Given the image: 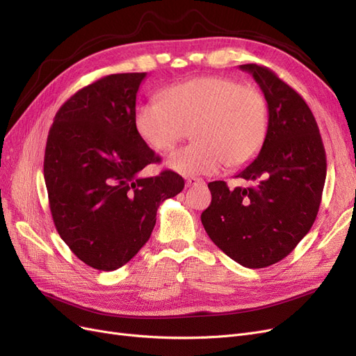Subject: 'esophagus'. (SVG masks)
Returning a JSON list of instances; mask_svg holds the SVG:
<instances>
[{
  "instance_id": "obj_1",
  "label": "esophagus",
  "mask_w": 356,
  "mask_h": 356,
  "mask_svg": "<svg viewBox=\"0 0 356 356\" xmlns=\"http://www.w3.org/2000/svg\"><path fill=\"white\" fill-rule=\"evenodd\" d=\"M202 182H203L202 178L188 177V178L186 179V186H187V187H193V186H196V184H202Z\"/></svg>"
}]
</instances>
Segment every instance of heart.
Instances as JSON below:
<instances>
[{
	"instance_id": "b5f03b06",
	"label": "heart",
	"mask_w": 356,
	"mask_h": 356,
	"mask_svg": "<svg viewBox=\"0 0 356 356\" xmlns=\"http://www.w3.org/2000/svg\"><path fill=\"white\" fill-rule=\"evenodd\" d=\"M160 101L139 106L135 123L157 152H169L190 131L195 141L168 159L178 174L209 175L224 165L242 166L266 141L268 105L254 86L212 75L172 86L161 92Z\"/></svg>"
}]
</instances>
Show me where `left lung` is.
<instances>
[{
    "instance_id": "1",
    "label": "left lung",
    "mask_w": 356,
    "mask_h": 356,
    "mask_svg": "<svg viewBox=\"0 0 356 356\" xmlns=\"http://www.w3.org/2000/svg\"><path fill=\"white\" fill-rule=\"evenodd\" d=\"M260 86L268 105V132L258 156L238 175L250 187L209 182L202 212L211 241L232 260L263 268L285 258L314 225L327 177L325 149L305 99L257 63L239 65Z\"/></svg>"
}]
</instances>
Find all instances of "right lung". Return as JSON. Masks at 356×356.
<instances>
[{"instance_id":"obj_1","label":"right lung","mask_w":356,"mask_h":356,"mask_svg":"<svg viewBox=\"0 0 356 356\" xmlns=\"http://www.w3.org/2000/svg\"><path fill=\"white\" fill-rule=\"evenodd\" d=\"M147 72L111 74L63 104L50 127L44 179L62 241L98 270L124 266L147 243L160 203L184 179L163 170L138 177L160 157L139 135L136 93Z\"/></svg>"}]
</instances>
